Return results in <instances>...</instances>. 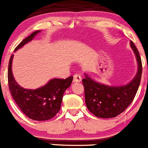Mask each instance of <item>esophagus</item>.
<instances>
[{
    "mask_svg": "<svg viewBox=\"0 0 148 148\" xmlns=\"http://www.w3.org/2000/svg\"><path fill=\"white\" fill-rule=\"evenodd\" d=\"M82 80V77H81L80 74H75L74 75V82H81Z\"/></svg>",
    "mask_w": 148,
    "mask_h": 148,
    "instance_id": "34e87169",
    "label": "esophagus"
}]
</instances>
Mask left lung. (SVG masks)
I'll use <instances>...</instances> for the list:
<instances>
[{"mask_svg": "<svg viewBox=\"0 0 148 148\" xmlns=\"http://www.w3.org/2000/svg\"><path fill=\"white\" fill-rule=\"evenodd\" d=\"M131 47L136 55L138 71L133 80L123 86H109L95 82L85 74L82 79L85 103L88 110L101 118H114L125 111L133 101L140 84L143 66L140 55L133 41Z\"/></svg>", "mask_w": 148, "mask_h": 148, "instance_id": "obj_1", "label": "left lung"}]
</instances>
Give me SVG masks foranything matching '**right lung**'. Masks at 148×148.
<instances>
[{"instance_id": "1", "label": "right lung", "mask_w": 148, "mask_h": 148, "mask_svg": "<svg viewBox=\"0 0 148 148\" xmlns=\"http://www.w3.org/2000/svg\"><path fill=\"white\" fill-rule=\"evenodd\" d=\"M40 30L32 33L19 44L17 50L30 41ZM13 55L10 58L8 67V83L11 94L21 111L30 119L45 121L56 115L60 110L64 92L71 85L73 77L66 79H52L45 86L36 90L20 87L14 79L12 71Z\"/></svg>"}]
</instances>
